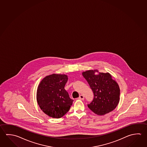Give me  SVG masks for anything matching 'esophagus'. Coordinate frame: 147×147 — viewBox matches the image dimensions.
I'll list each match as a JSON object with an SVG mask.
<instances>
[{
    "label": "esophagus",
    "instance_id": "34e87169",
    "mask_svg": "<svg viewBox=\"0 0 147 147\" xmlns=\"http://www.w3.org/2000/svg\"><path fill=\"white\" fill-rule=\"evenodd\" d=\"M78 99H80V100H83L84 99V95L80 94V96H79V98H78Z\"/></svg>",
    "mask_w": 147,
    "mask_h": 147
}]
</instances>
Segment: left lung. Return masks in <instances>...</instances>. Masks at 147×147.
<instances>
[{
  "instance_id": "8db88e82",
  "label": "left lung",
  "mask_w": 147,
  "mask_h": 147,
  "mask_svg": "<svg viewBox=\"0 0 147 147\" xmlns=\"http://www.w3.org/2000/svg\"><path fill=\"white\" fill-rule=\"evenodd\" d=\"M98 70H88L82 74L94 94L92 101L88 107L98 115H104L114 110L120 100V88L109 73H99Z\"/></svg>"
}]
</instances>
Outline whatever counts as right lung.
Instances as JSON below:
<instances>
[{
	"label": "right lung",
	"mask_w": 147,
	"mask_h": 147,
	"mask_svg": "<svg viewBox=\"0 0 147 147\" xmlns=\"http://www.w3.org/2000/svg\"><path fill=\"white\" fill-rule=\"evenodd\" d=\"M67 80L66 75L53 74L44 77L38 87V104L42 111L51 117H62L72 105L73 100L64 88Z\"/></svg>",
	"instance_id": "add662e5"
}]
</instances>
